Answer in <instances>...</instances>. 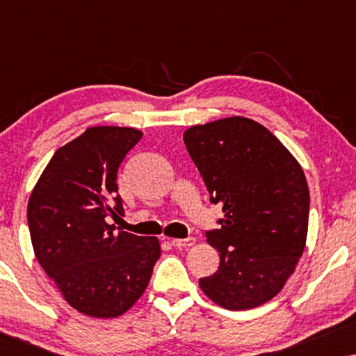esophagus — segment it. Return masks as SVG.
I'll use <instances>...</instances> for the list:
<instances>
[{"instance_id":"1","label":"esophagus","mask_w":356,"mask_h":356,"mask_svg":"<svg viewBox=\"0 0 356 356\" xmlns=\"http://www.w3.org/2000/svg\"><path fill=\"white\" fill-rule=\"evenodd\" d=\"M194 243H196V238H193V236L175 238V240H172V245L175 248H189V246H193Z\"/></svg>"}]
</instances>
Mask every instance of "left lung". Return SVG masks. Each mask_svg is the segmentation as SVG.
Returning <instances> with one entry per match:
<instances>
[{
    "mask_svg": "<svg viewBox=\"0 0 356 356\" xmlns=\"http://www.w3.org/2000/svg\"><path fill=\"white\" fill-rule=\"evenodd\" d=\"M184 145L222 207L206 232L220 252L216 274L199 279L222 308H256L279 293L303 254L309 189L300 163L256 121L233 116L184 131Z\"/></svg>",
    "mask_w": 356,
    "mask_h": 356,
    "instance_id": "left-lung-1",
    "label": "left lung"
}]
</instances>
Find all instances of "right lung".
Masks as SVG:
<instances>
[{
	"mask_svg": "<svg viewBox=\"0 0 356 356\" xmlns=\"http://www.w3.org/2000/svg\"><path fill=\"white\" fill-rule=\"evenodd\" d=\"M140 138L134 128H89L56 150L29 199L37 261L67 303L94 318L126 313L160 257L157 238L108 225L124 213L116 177Z\"/></svg>",
	"mask_w": 356,
	"mask_h": 356,
	"instance_id": "obj_1",
	"label": "right lung"
}]
</instances>
